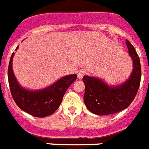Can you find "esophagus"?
<instances>
[{
    "label": "esophagus",
    "instance_id": "obj_1",
    "mask_svg": "<svg viewBox=\"0 0 149 149\" xmlns=\"http://www.w3.org/2000/svg\"><path fill=\"white\" fill-rule=\"evenodd\" d=\"M86 74V70H79V72H78V73H77V77H78L79 79H82V78H83V77H84Z\"/></svg>",
    "mask_w": 149,
    "mask_h": 149
}]
</instances>
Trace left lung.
I'll list each match as a JSON object with an SVG mask.
<instances>
[{"mask_svg": "<svg viewBox=\"0 0 149 149\" xmlns=\"http://www.w3.org/2000/svg\"><path fill=\"white\" fill-rule=\"evenodd\" d=\"M129 55L133 60V71L125 84L118 86H109L100 79L84 76L85 84L84 103L89 111L98 115L118 113L132 104L139 91L141 70L139 55L134 46L126 39Z\"/></svg>", "mask_w": 149, "mask_h": 149, "instance_id": "obj_1", "label": "left lung"}]
</instances>
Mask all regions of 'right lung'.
<instances>
[{"label":"right lung","mask_w":149,"mask_h":149,"mask_svg":"<svg viewBox=\"0 0 149 149\" xmlns=\"http://www.w3.org/2000/svg\"><path fill=\"white\" fill-rule=\"evenodd\" d=\"M17 46L16 49H17ZM10 58L8 77L12 97L18 107L29 114L44 118L51 115L58 108L68 87L77 79V75H68L47 88L38 91H30L20 86L12 70V58Z\"/></svg>","instance_id":"obj_1"}]
</instances>
